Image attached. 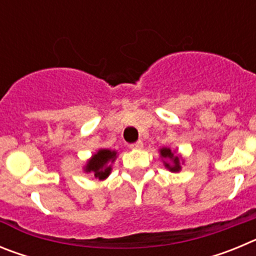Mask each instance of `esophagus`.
<instances>
[{"mask_svg":"<svg viewBox=\"0 0 256 256\" xmlns=\"http://www.w3.org/2000/svg\"><path fill=\"white\" fill-rule=\"evenodd\" d=\"M130 148H133V150H138V148H144V142H142V141H137V142H134V144H130Z\"/></svg>","mask_w":256,"mask_h":256,"instance_id":"1","label":"esophagus"}]
</instances>
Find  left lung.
I'll return each mask as SVG.
<instances>
[{"label":"left lung","instance_id":"1","mask_svg":"<svg viewBox=\"0 0 256 256\" xmlns=\"http://www.w3.org/2000/svg\"><path fill=\"white\" fill-rule=\"evenodd\" d=\"M160 155L164 158V159H169L172 160V164H169V162H164L165 166L169 169L170 172H180V158L178 156L174 155L173 152H172L170 148H162L160 150Z\"/></svg>","mask_w":256,"mask_h":256}]
</instances>
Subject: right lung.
<instances>
[{
    "label": "right lung",
    "mask_w": 256,
    "mask_h": 256,
    "mask_svg": "<svg viewBox=\"0 0 256 256\" xmlns=\"http://www.w3.org/2000/svg\"><path fill=\"white\" fill-rule=\"evenodd\" d=\"M115 156H116L115 151L100 150L97 154H94L92 156V159L88 162L87 166H86V172H92L96 178L105 180L110 174V170H112V166L108 164L114 162Z\"/></svg>",
    "instance_id": "add662e5"
}]
</instances>
